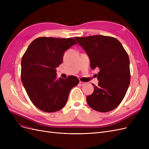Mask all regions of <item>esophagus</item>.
Segmentation results:
<instances>
[{"mask_svg":"<svg viewBox=\"0 0 149 149\" xmlns=\"http://www.w3.org/2000/svg\"><path fill=\"white\" fill-rule=\"evenodd\" d=\"M79 84L80 86H84V85H85V84H86V83L83 82V81H79Z\"/></svg>","mask_w":149,"mask_h":149,"instance_id":"obj_1","label":"esophagus"}]
</instances>
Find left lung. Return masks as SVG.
Returning <instances> with one entry per match:
<instances>
[{
  "label": "left lung",
  "instance_id": "1",
  "mask_svg": "<svg viewBox=\"0 0 149 149\" xmlns=\"http://www.w3.org/2000/svg\"><path fill=\"white\" fill-rule=\"evenodd\" d=\"M87 53L90 66L100 69L98 86L86 97L88 105L95 111L114 109L123 100L130 84L129 58L119 40L104 35L75 37Z\"/></svg>",
  "mask_w": 149,
  "mask_h": 149
}]
</instances>
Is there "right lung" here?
<instances>
[{"instance_id":"obj_1","label":"right lung","mask_w":149,"mask_h":149,"mask_svg":"<svg viewBox=\"0 0 149 149\" xmlns=\"http://www.w3.org/2000/svg\"><path fill=\"white\" fill-rule=\"evenodd\" d=\"M76 43L72 38L40 37L30 44L22 56V83L31 101L41 111L53 112L62 109L71 89L79 83L74 76L57 79L55 70L65 51Z\"/></svg>"}]
</instances>
